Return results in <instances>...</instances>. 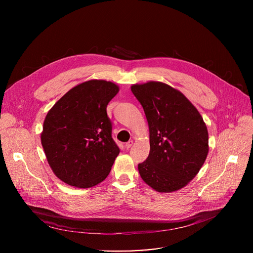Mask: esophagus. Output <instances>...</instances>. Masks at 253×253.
<instances>
[{"label":"esophagus","mask_w":253,"mask_h":253,"mask_svg":"<svg viewBox=\"0 0 253 253\" xmlns=\"http://www.w3.org/2000/svg\"><path fill=\"white\" fill-rule=\"evenodd\" d=\"M132 145H133V141L130 140V141H128V142L125 144V147H126V149H129Z\"/></svg>","instance_id":"obj_1"}]
</instances>
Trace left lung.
Here are the masks:
<instances>
[{
	"mask_svg": "<svg viewBox=\"0 0 253 253\" xmlns=\"http://www.w3.org/2000/svg\"><path fill=\"white\" fill-rule=\"evenodd\" d=\"M149 126L150 152L138 164L143 181L173 192L196 176L208 154V131L198 110L180 91L156 81L131 86Z\"/></svg>",
	"mask_w": 253,
	"mask_h": 253,
	"instance_id": "1",
	"label": "left lung"
}]
</instances>
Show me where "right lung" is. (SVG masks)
<instances>
[{
    "label": "right lung",
    "mask_w": 253,
    "mask_h": 253,
    "mask_svg": "<svg viewBox=\"0 0 253 253\" xmlns=\"http://www.w3.org/2000/svg\"><path fill=\"white\" fill-rule=\"evenodd\" d=\"M119 87L90 80L68 91L48 112L41 142L54 174L68 185L93 187L108 176L120 150L106 108Z\"/></svg>",
    "instance_id": "add662e5"
}]
</instances>
